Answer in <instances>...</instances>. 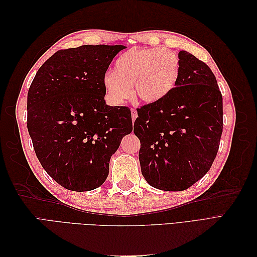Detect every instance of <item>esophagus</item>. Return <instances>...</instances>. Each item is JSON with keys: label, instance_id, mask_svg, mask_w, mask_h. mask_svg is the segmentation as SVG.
Masks as SVG:
<instances>
[{"label": "esophagus", "instance_id": "1", "mask_svg": "<svg viewBox=\"0 0 257 257\" xmlns=\"http://www.w3.org/2000/svg\"><path fill=\"white\" fill-rule=\"evenodd\" d=\"M131 111H132V120H133V122H134L135 119L137 118V111H136L135 108H132Z\"/></svg>", "mask_w": 257, "mask_h": 257}]
</instances>
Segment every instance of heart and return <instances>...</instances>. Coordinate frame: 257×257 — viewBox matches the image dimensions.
Segmentation results:
<instances>
[{
    "instance_id": "obj_1",
    "label": "heart",
    "mask_w": 257,
    "mask_h": 257,
    "mask_svg": "<svg viewBox=\"0 0 257 257\" xmlns=\"http://www.w3.org/2000/svg\"><path fill=\"white\" fill-rule=\"evenodd\" d=\"M180 74L177 53L164 48L132 49L115 61L113 73L103 79L106 94L113 104H121L132 95V87L139 99L159 103L175 89Z\"/></svg>"
}]
</instances>
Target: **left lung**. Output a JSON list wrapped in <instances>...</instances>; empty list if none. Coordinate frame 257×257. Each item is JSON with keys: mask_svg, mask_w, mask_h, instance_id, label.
I'll return each instance as SVG.
<instances>
[{"mask_svg": "<svg viewBox=\"0 0 257 257\" xmlns=\"http://www.w3.org/2000/svg\"><path fill=\"white\" fill-rule=\"evenodd\" d=\"M180 74L162 102L137 108L134 133L146 181L163 191H183L211 167L223 131V98L211 69L180 51Z\"/></svg>", "mask_w": 257, "mask_h": 257, "instance_id": "1", "label": "left lung"}]
</instances>
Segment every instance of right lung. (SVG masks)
Returning a JSON list of instances; mask_svg holds the SVG:
<instances>
[{
  "label": "right lung",
  "mask_w": 257,
  "mask_h": 257,
  "mask_svg": "<svg viewBox=\"0 0 257 257\" xmlns=\"http://www.w3.org/2000/svg\"><path fill=\"white\" fill-rule=\"evenodd\" d=\"M122 45L62 49L38 69L28 92V131L43 168L63 188L91 191L133 130L131 109L108 106L105 74Z\"/></svg>",
  "instance_id": "right-lung-1"
}]
</instances>
